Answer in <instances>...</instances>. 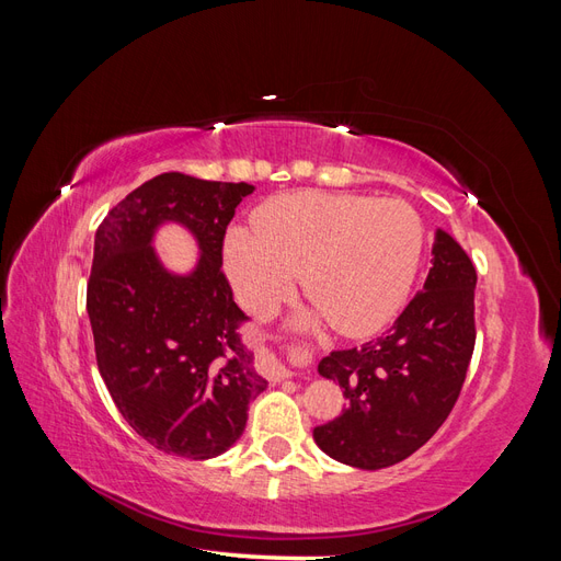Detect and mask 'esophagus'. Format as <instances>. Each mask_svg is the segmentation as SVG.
I'll list each match as a JSON object with an SVG mask.
<instances>
[{"label": "esophagus", "mask_w": 561, "mask_h": 561, "mask_svg": "<svg viewBox=\"0 0 561 561\" xmlns=\"http://www.w3.org/2000/svg\"><path fill=\"white\" fill-rule=\"evenodd\" d=\"M257 367L262 369V375L268 377L271 381H283V379H290L295 371L290 367H285V363L278 358L274 351L262 348L257 353Z\"/></svg>", "instance_id": "esophagus-1"}]
</instances>
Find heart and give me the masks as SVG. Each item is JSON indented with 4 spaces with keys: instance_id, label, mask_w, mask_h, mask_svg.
<instances>
[{
    "instance_id": "heart-1",
    "label": "heart",
    "mask_w": 561,
    "mask_h": 561,
    "mask_svg": "<svg viewBox=\"0 0 561 561\" xmlns=\"http://www.w3.org/2000/svg\"><path fill=\"white\" fill-rule=\"evenodd\" d=\"M421 250L423 225L404 201L295 192L264 203L254 233H229L227 271L243 307L257 316L293 297L301 274L313 318L360 336L402 307Z\"/></svg>"
}]
</instances>
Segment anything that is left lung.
<instances>
[{
	"label": "left lung",
	"instance_id": "1",
	"mask_svg": "<svg viewBox=\"0 0 561 561\" xmlns=\"http://www.w3.org/2000/svg\"><path fill=\"white\" fill-rule=\"evenodd\" d=\"M474 283L466 250L435 231L423 290L383 336L332 351L318 371L339 381L346 410L313 428L334 461L363 470L396 466L443 426L461 393L474 348Z\"/></svg>",
	"mask_w": 561,
	"mask_h": 561
}]
</instances>
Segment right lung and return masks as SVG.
Masks as SVG:
<instances>
[{"label":"right lung","instance_id":"1","mask_svg":"<svg viewBox=\"0 0 561 561\" xmlns=\"http://www.w3.org/2000/svg\"><path fill=\"white\" fill-rule=\"evenodd\" d=\"M252 192L245 182L163 173L118 201L95 231L87 311L100 377L128 426L159 451L194 461L225 454L266 388L222 271L227 225ZM165 221L199 243L190 275L168 272L153 252Z\"/></svg>","mask_w":561,"mask_h":561}]
</instances>
